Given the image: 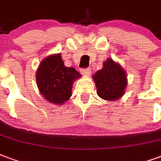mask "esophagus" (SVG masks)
Segmentation results:
<instances>
[{
    "mask_svg": "<svg viewBox=\"0 0 161 161\" xmlns=\"http://www.w3.org/2000/svg\"><path fill=\"white\" fill-rule=\"evenodd\" d=\"M80 72H81L82 75L88 76V75H90V74H91V69H81V71H80Z\"/></svg>",
    "mask_w": 161,
    "mask_h": 161,
    "instance_id": "obj_1",
    "label": "esophagus"
}]
</instances>
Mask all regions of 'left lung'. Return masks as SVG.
Masks as SVG:
<instances>
[{
	"mask_svg": "<svg viewBox=\"0 0 161 161\" xmlns=\"http://www.w3.org/2000/svg\"><path fill=\"white\" fill-rule=\"evenodd\" d=\"M97 94L105 100H118L123 97L127 86V75L119 63L107 59L103 69L92 76Z\"/></svg>",
	"mask_w": 161,
	"mask_h": 161,
	"instance_id": "left-lung-1",
	"label": "left lung"
}]
</instances>
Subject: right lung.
Wrapping results in <instances>:
<instances>
[{
    "label": "right lung",
    "mask_w": 161,
    "mask_h": 161,
    "mask_svg": "<svg viewBox=\"0 0 161 161\" xmlns=\"http://www.w3.org/2000/svg\"><path fill=\"white\" fill-rule=\"evenodd\" d=\"M81 77L74 68L65 67L61 54L42 60L37 70V87L43 98L52 104L63 105L72 96L73 83Z\"/></svg>",
    "instance_id": "add662e5"
}]
</instances>
